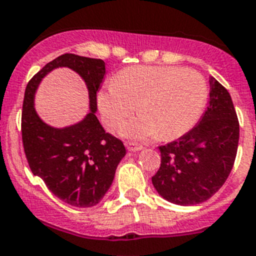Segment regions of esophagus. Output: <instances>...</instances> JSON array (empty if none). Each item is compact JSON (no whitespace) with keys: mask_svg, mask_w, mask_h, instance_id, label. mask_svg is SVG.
<instances>
[{"mask_svg":"<svg viewBox=\"0 0 256 256\" xmlns=\"http://www.w3.org/2000/svg\"><path fill=\"white\" fill-rule=\"evenodd\" d=\"M126 148H128V152H140L142 150V146L138 142H126Z\"/></svg>","mask_w":256,"mask_h":256,"instance_id":"esophagus-1","label":"esophagus"}]
</instances>
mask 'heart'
<instances>
[{"label":"heart","instance_id":"obj_1","mask_svg":"<svg viewBox=\"0 0 256 256\" xmlns=\"http://www.w3.org/2000/svg\"><path fill=\"white\" fill-rule=\"evenodd\" d=\"M207 83L198 72L176 66H130L98 94V107L110 128H121L134 139H174L194 126L207 101Z\"/></svg>","mask_w":256,"mask_h":256}]
</instances>
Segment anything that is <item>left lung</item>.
Listing matches in <instances>:
<instances>
[{"instance_id": "8db88e82", "label": "left lung", "mask_w": 256, "mask_h": 256, "mask_svg": "<svg viewBox=\"0 0 256 256\" xmlns=\"http://www.w3.org/2000/svg\"><path fill=\"white\" fill-rule=\"evenodd\" d=\"M238 134L230 93L211 77L208 106L197 125L176 142L159 146L162 164L152 178L156 192L179 206H193L211 198L232 169Z\"/></svg>"}]
</instances>
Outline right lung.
Masks as SVG:
<instances>
[{
  "label": "right lung",
  "instance_id": "1",
  "mask_svg": "<svg viewBox=\"0 0 256 256\" xmlns=\"http://www.w3.org/2000/svg\"><path fill=\"white\" fill-rule=\"evenodd\" d=\"M56 68H69L80 74L90 96V112L80 123L66 128L48 126L34 106L40 82ZM104 74L106 66L101 59L63 54L31 78L24 97L21 132L31 172L44 180L52 194L80 208L96 206L104 198L126 154L122 142L106 132L96 116L97 92Z\"/></svg>",
  "mask_w": 256,
  "mask_h": 256
}]
</instances>
